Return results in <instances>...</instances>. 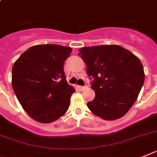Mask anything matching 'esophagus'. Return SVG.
<instances>
[{
  "instance_id": "1",
  "label": "esophagus",
  "mask_w": 157,
  "mask_h": 157,
  "mask_svg": "<svg viewBox=\"0 0 157 157\" xmlns=\"http://www.w3.org/2000/svg\"><path fill=\"white\" fill-rule=\"evenodd\" d=\"M78 88H79L81 90H84L85 89H86V88H87V86H78Z\"/></svg>"
}]
</instances>
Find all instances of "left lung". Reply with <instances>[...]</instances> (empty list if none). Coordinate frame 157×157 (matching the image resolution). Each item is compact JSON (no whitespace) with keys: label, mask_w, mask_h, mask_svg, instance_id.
Listing matches in <instances>:
<instances>
[{"label":"left lung","mask_w":157,"mask_h":157,"mask_svg":"<svg viewBox=\"0 0 157 157\" xmlns=\"http://www.w3.org/2000/svg\"><path fill=\"white\" fill-rule=\"evenodd\" d=\"M78 55L92 78L91 89L95 93L87 107L105 120L123 117L138 98L144 82L140 60L118 45L88 46L79 49Z\"/></svg>","instance_id":"left-lung-1"}]
</instances>
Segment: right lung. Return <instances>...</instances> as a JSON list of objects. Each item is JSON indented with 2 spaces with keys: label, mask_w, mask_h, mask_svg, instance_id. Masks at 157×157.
<instances>
[{
  "label": "right lung",
  "mask_w": 157,
  "mask_h": 157,
  "mask_svg": "<svg viewBox=\"0 0 157 157\" xmlns=\"http://www.w3.org/2000/svg\"><path fill=\"white\" fill-rule=\"evenodd\" d=\"M72 49L55 44L37 45L25 51L12 69V86L32 119L52 123L69 108L75 90L67 83L63 67Z\"/></svg>",
  "instance_id": "1"
}]
</instances>
